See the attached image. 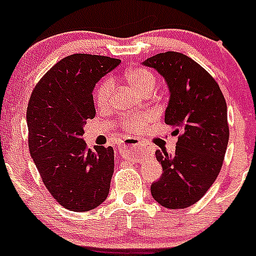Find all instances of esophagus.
<instances>
[{
	"label": "esophagus",
	"mask_w": 256,
	"mask_h": 256,
	"mask_svg": "<svg viewBox=\"0 0 256 256\" xmlns=\"http://www.w3.org/2000/svg\"><path fill=\"white\" fill-rule=\"evenodd\" d=\"M140 144H141V142H140L138 140H136V138H130H130H124L123 142H122L120 148H119V151H120V155L128 156L130 148H138Z\"/></svg>",
	"instance_id": "obj_1"
}]
</instances>
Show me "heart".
Here are the masks:
<instances>
[{
  "label": "heart",
  "instance_id": "b5f03b06",
  "mask_svg": "<svg viewBox=\"0 0 256 256\" xmlns=\"http://www.w3.org/2000/svg\"><path fill=\"white\" fill-rule=\"evenodd\" d=\"M126 82L130 83V87H133L140 94H144L148 91H154L156 86V79L150 70L144 68H133L126 73ZM112 91H114V84L112 79H104L101 84L98 86L96 91V102L100 108H106L112 100ZM152 119L151 112H144V114H132L126 115L122 120V126L126 130H137L144 124Z\"/></svg>",
  "mask_w": 256,
  "mask_h": 256
}]
</instances>
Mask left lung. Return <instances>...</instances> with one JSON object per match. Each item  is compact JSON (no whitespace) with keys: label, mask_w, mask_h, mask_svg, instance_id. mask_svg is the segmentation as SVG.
Instances as JSON below:
<instances>
[{"label":"left lung","mask_w":256,"mask_h":256,"mask_svg":"<svg viewBox=\"0 0 256 256\" xmlns=\"http://www.w3.org/2000/svg\"><path fill=\"white\" fill-rule=\"evenodd\" d=\"M142 64L168 84L165 123L180 133L173 155L156 150L162 174L151 195L166 209H184L206 194L220 172L230 138L227 104L216 79L180 52L158 54Z\"/></svg>","instance_id":"1"}]
</instances>
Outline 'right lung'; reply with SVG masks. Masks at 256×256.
Returning a JSON list of instances; mask_svg holds the SVG:
<instances>
[{"label": "right lung", "instance_id": "add662e5", "mask_svg": "<svg viewBox=\"0 0 256 256\" xmlns=\"http://www.w3.org/2000/svg\"><path fill=\"white\" fill-rule=\"evenodd\" d=\"M119 58L74 54L56 62L36 84L26 108L29 151L44 186L72 212H90L108 195L112 146L87 148L83 126L96 115V83Z\"/></svg>", "mask_w": 256, "mask_h": 256}]
</instances>
